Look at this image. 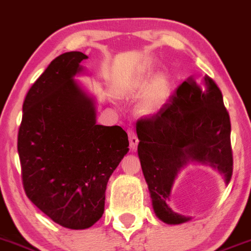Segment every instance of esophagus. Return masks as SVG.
Returning <instances> with one entry per match:
<instances>
[{"label": "esophagus", "mask_w": 251, "mask_h": 251, "mask_svg": "<svg viewBox=\"0 0 251 251\" xmlns=\"http://www.w3.org/2000/svg\"><path fill=\"white\" fill-rule=\"evenodd\" d=\"M128 137H129V144H130V149L135 150L137 149V145L139 143V139H138L137 134H135L134 130L129 129L128 130Z\"/></svg>", "instance_id": "1"}]
</instances>
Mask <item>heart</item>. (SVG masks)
Instances as JSON below:
<instances>
[{"label": "heart", "instance_id": "b5f03b06", "mask_svg": "<svg viewBox=\"0 0 251 251\" xmlns=\"http://www.w3.org/2000/svg\"><path fill=\"white\" fill-rule=\"evenodd\" d=\"M128 87L130 90L143 91L148 87V78L144 76H137L129 82ZM170 96V85L164 76H159L152 81L148 88L144 100L140 106V112L144 114H154L160 109Z\"/></svg>", "mask_w": 251, "mask_h": 251}]
</instances>
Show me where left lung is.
I'll use <instances>...</instances> for the list:
<instances>
[{"label": "left lung", "mask_w": 251, "mask_h": 251, "mask_svg": "<svg viewBox=\"0 0 251 251\" xmlns=\"http://www.w3.org/2000/svg\"><path fill=\"white\" fill-rule=\"evenodd\" d=\"M138 155L150 191L152 208L168 224L191 218L169 207L175 178L188 163H201L223 174H233L230 118L217 83L204 76L201 83L188 77L156 114L137 124Z\"/></svg>", "instance_id": "obj_1"}]
</instances>
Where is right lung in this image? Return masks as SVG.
Segmentation results:
<instances>
[{
  "label": "right lung",
  "instance_id": "add662e5",
  "mask_svg": "<svg viewBox=\"0 0 251 251\" xmlns=\"http://www.w3.org/2000/svg\"><path fill=\"white\" fill-rule=\"evenodd\" d=\"M85 59L83 52H64L33 83L17 144L27 197L70 229L90 228L101 218L107 182L129 150L119 126L96 123L94 99L74 80Z\"/></svg>",
  "mask_w": 251,
  "mask_h": 251
}]
</instances>
